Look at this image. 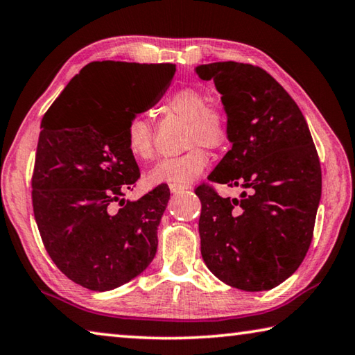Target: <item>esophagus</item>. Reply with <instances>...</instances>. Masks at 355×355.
Instances as JSON below:
<instances>
[{
	"label": "esophagus",
	"mask_w": 355,
	"mask_h": 355,
	"mask_svg": "<svg viewBox=\"0 0 355 355\" xmlns=\"http://www.w3.org/2000/svg\"><path fill=\"white\" fill-rule=\"evenodd\" d=\"M169 189H171L172 194H178V192H183L186 189H189V186L188 184H171Z\"/></svg>",
	"instance_id": "1"
}]
</instances>
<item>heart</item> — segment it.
I'll return each instance as SVG.
<instances>
[{
	"label": "heart",
	"instance_id": "1",
	"mask_svg": "<svg viewBox=\"0 0 355 355\" xmlns=\"http://www.w3.org/2000/svg\"><path fill=\"white\" fill-rule=\"evenodd\" d=\"M166 107L188 120L186 144L195 147L178 156L158 161L148 172V182L153 184H189L200 177L209 164V155L200 146L224 147L230 139V119L224 107L209 105L208 95L196 87H183L171 94L166 98ZM125 144L136 159L153 158V131L147 116L137 114L130 119L125 128Z\"/></svg>",
	"mask_w": 355,
	"mask_h": 355
}]
</instances>
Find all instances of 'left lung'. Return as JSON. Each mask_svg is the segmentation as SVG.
<instances>
[{
  "label": "left lung",
  "mask_w": 355,
  "mask_h": 355,
  "mask_svg": "<svg viewBox=\"0 0 355 355\" xmlns=\"http://www.w3.org/2000/svg\"><path fill=\"white\" fill-rule=\"evenodd\" d=\"M214 81L230 119L232 148L208 180L241 186L239 199L196 189L202 258L243 291L280 285L307 255L321 200V164L309 125L290 94L263 69L241 62L197 65Z\"/></svg>",
  "instance_id": "left-lung-1"
}]
</instances>
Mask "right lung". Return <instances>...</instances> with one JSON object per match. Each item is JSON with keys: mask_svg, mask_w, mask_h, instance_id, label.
Masks as SVG:
<instances>
[{"mask_svg": "<svg viewBox=\"0 0 355 355\" xmlns=\"http://www.w3.org/2000/svg\"><path fill=\"white\" fill-rule=\"evenodd\" d=\"M173 75L175 64L91 62L42 119L34 218L61 272L92 291L133 280L158 249L171 192L161 184L137 200L123 199L141 177L125 128L158 103Z\"/></svg>", "mask_w": 355, "mask_h": 355, "instance_id": "obj_1", "label": "right lung"}]
</instances>
